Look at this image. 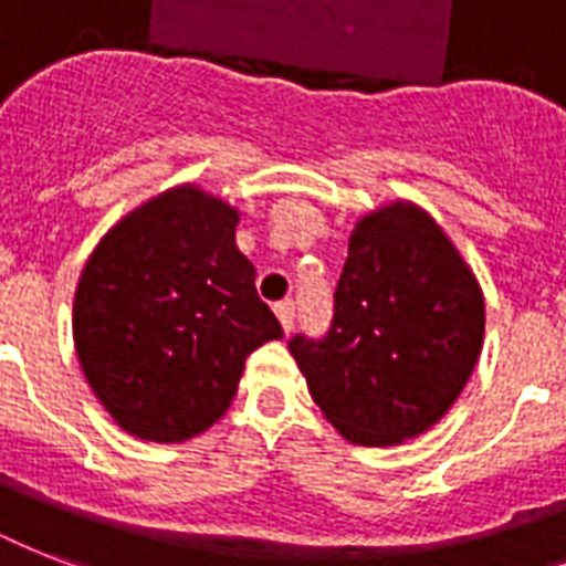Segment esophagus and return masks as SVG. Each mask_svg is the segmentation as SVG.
Listing matches in <instances>:
<instances>
[{
    "mask_svg": "<svg viewBox=\"0 0 566 566\" xmlns=\"http://www.w3.org/2000/svg\"><path fill=\"white\" fill-rule=\"evenodd\" d=\"M275 317H279V323H282L284 332H291L293 317H296V308H293V302L291 300L275 302Z\"/></svg>",
    "mask_w": 566,
    "mask_h": 566,
    "instance_id": "esophagus-1",
    "label": "esophagus"
}]
</instances>
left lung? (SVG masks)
<instances>
[{
  "label": "left lung",
  "mask_w": 566,
  "mask_h": 566,
  "mask_svg": "<svg viewBox=\"0 0 566 566\" xmlns=\"http://www.w3.org/2000/svg\"><path fill=\"white\" fill-rule=\"evenodd\" d=\"M484 340V296L452 240L411 202L358 220L326 335L287 344L326 420L394 447L452 408Z\"/></svg>",
  "instance_id": "1"
}]
</instances>
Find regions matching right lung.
<instances>
[{
    "label": "right lung",
    "mask_w": 566,
    "mask_h": 566,
    "mask_svg": "<svg viewBox=\"0 0 566 566\" xmlns=\"http://www.w3.org/2000/svg\"><path fill=\"white\" fill-rule=\"evenodd\" d=\"M240 213L181 185L93 249L73 302L78 364L119 429L181 443L229 411L249 353L284 335L234 243Z\"/></svg>",
    "instance_id": "1"
}]
</instances>
